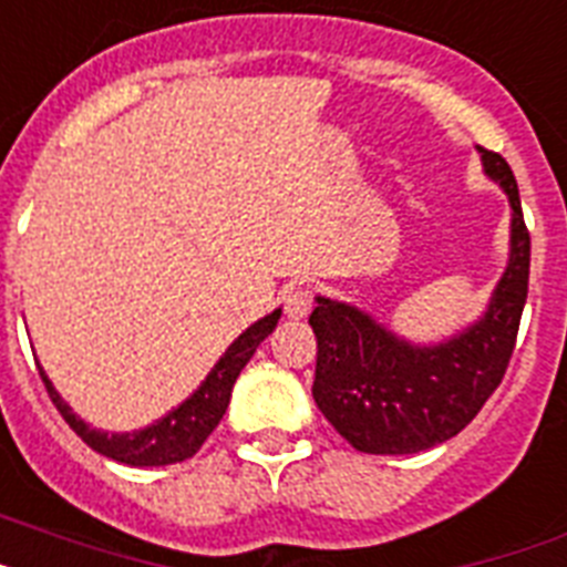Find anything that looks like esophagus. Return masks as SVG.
<instances>
[{
    "mask_svg": "<svg viewBox=\"0 0 567 567\" xmlns=\"http://www.w3.org/2000/svg\"><path fill=\"white\" fill-rule=\"evenodd\" d=\"M282 302H285V313H288L291 320H302V317L313 308V291L311 288H288Z\"/></svg>",
    "mask_w": 567,
    "mask_h": 567,
    "instance_id": "1",
    "label": "esophagus"
}]
</instances>
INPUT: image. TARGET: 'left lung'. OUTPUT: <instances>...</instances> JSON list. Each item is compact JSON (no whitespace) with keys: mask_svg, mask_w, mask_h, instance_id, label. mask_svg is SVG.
Wrapping results in <instances>:
<instances>
[{"mask_svg":"<svg viewBox=\"0 0 567 567\" xmlns=\"http://www.w3.org/2000/svg\"><path fill=\"white\" fill-rule=\"evenodd\" d=\"M484 173L511 202V259L487 311L444 342L415 346L369 313L317 297L313 401L354 450L409 455L444 444L473 421L498 389L516 346L530 274V233L513 169L482 150Z\"/></svg>","mask_w":567,"mask_h":567,"instance_id":"1","label":"left lung"}]
</instances>
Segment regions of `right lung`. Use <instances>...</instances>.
I'll return each mask as SVG.
<instances>
[{"instance_id":"obj_1","label":"right lung","mask_w":567,"mask_h":567,"mask_svg":"<svg viewBox=\"0 0 567 567\" xmlns=\"http://www.w3.org/2000/svg\"><path fill=\"white\" fill-rule=\"evenodd\" d=\"M282 317V308H276L274 313L261 317L259 322L241 331L239 340L230 342V349L218 357V363L213 365V372L202 380V386L189 394L187 401L175 406L173 412H166L161 421L150 423L144 430L135 432H103L94 430L80 415L71 412L69 403L60 398L54 386H51L49 374L42 372L40 378L49 389V398L54 401V406L60 409V415L65 417L71 430L83 437L85 444L92 446L94 453L106 455L112 461H121V464H130V467H164V464H178V461L193 458L202 444L210 437V432L216 430L218 421L225 417V409L230 403V392L236 378L241 374V369L247 365V360L254 357V351L259 349V342L270 334Z\"/></svg>"}]
</instances>
